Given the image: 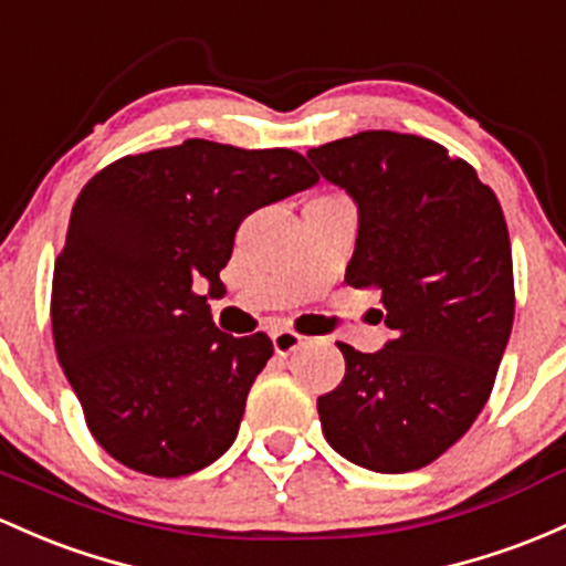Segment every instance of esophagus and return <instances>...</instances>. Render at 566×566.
<instances>
[{"label": "esophagus", "mask_w": 566, "mask_h": 566, "mask_svg": "<svg viewBox=\"0 0 566 566\" xmlns=\"http://www.w3.org/2000/svg\"><path fill=\"white\" fill-rule=\"evenodd\" d=\"M271 340H273V352H276L279 357H287V354H295L303 344H306V338H303L301 333L290 331V327H279V331H273L271 333Z\"/></svg>", "instance_id": "34e87169"}]
</instances>
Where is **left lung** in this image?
Returning a JSON list of instances; mask_svg holds the SVG:
<instances>
[{
	"label": "left lung",
	"instance_id": "obj_1",
	"mask_svg": "<svg viewBox=\"0 0 566 566\" xmlns=\"http://www.w3.org/2000/svg\"><path fill=\"white\" fill-rule=\"evenodd\" d=\"M359 209L346 284L378 290L392 340L338 344L344 381L316 400L327 443L359 468L411 473L473 427L511 338L505 214L468 160L413 134L363 132L308 150Z\"/></svg>",
	"mask_w": 566,
	"mask_h": 566
}]
</instances>
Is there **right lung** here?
I'll list each match as a JSON object with an SVG mask.
<instances>
[{
	"mask_svg": "<svg viewBox=\"0 0 566 566\" xmlns=\"http://www.w3.org/2000/svg\"><path fill=\"white\" fill-rule=\"evenodd\" d=\"M316 179L287 147L188 139L126 155L80 190L53 269V340L112 459L179 478L231 449L273 344L217 331L196 284L222 293L241 220Z\"/></svg>",
	"mask_w": 566,
	"mask_h": 566,
	"instance_id": "add662e5",
	"label": "right lung"
}]
</instances>
